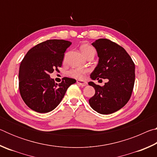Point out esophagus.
<instances>
[{
    "mask_svg": "<svg viewBox=\"0 0 157 157\" xmlns=\"http://www.w3.org/2000/svg\"><path fill=\"white\" fill-rule=\"evenodd\" d=\"M77 83L82 86H85L87 84V82L86 81H83V80H78L77 81Z\"/></svg>",
    "mask_w": 157,
    "mask_h": 157,
    "instance_id": "1",
    "label": "esophagus"
}]
</instances>
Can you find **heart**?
Listing matches in <instances>:
<instances>
[{
	"instance_id": "obj_1",
	"label": "heart",
	"mask_w": 157,
	"mask_h": 157,
	"mask_svg": "<svg viewBox=\"0 0 157 157\" xmlns=\"http://www.w3.org/2000/svg\"><path fill=\"white\" fill-rule=\"evenodd\" d=\"M80 50L82 54L87 57L91 54H95V50L93 46L89 44H83L80 46ZM87 70L85 68H73L68 72V75L73 78L81 79L84 78L85 74L86 73Z\"/></svg>"
}]
</instances>
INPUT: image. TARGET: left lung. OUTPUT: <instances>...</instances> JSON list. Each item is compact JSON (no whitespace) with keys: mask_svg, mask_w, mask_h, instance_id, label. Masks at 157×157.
<instances>
[{"mask_svg":"<svg viewBox=\"0 0 157 157\" xmlns=\"http://www.w3.org/2000/svg\"><path fill=\"white\" fill-rule=\"evenodd\" d=\"M99 61L91 74L93 80L107 79L103 86L89 82L95 90L89 100L93 109L101 114H110L121 109L132 95L135 81V65L123 47L107 39H99L92 44Z\"/></svg>","mask_w":157,"mask_h":157,"instance_id":"left-lung-1","label":"left lung"}]
</instances>
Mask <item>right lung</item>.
Wrapping results in <instances>:
<instances>
[{
    "mask_svg": "<svg viewBox=\"0 0 157 157\" xmlns=\"http://www.w3.org/2000/svg\"><path fill=\"white\" fill-rule=\"evenodd\" d=\"M71 42L50 39L29 50L21 63L18 85L21 96L31 109L48 113L56 108L69 86L75 83L73 78H63L59 84L50 74L62 65L66 49Z\"/></svg>",
    "mask_w": 157,
    "mask_h": 157,
    "instance_id": "add662e5",
    "label": "right lung"
}]
</instances>
